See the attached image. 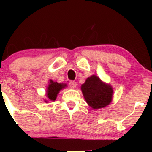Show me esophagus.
Returning a JSON list of instances; mask_svg holds the SVG:
<instances>
[{"label":"esophagus","instance_id":"esophagus-1","mask_svg":"<svg viewBox=\"0 0 152 152\" xmlns=\"http://www.w3.org/2000/svg\"><path fill=\"white\" fill-rule=\"evenodd\" d=\"M69 87L72 89H75L77 87V83L75 81H73V80H71V81H69Z\"/></svg>","mask_w":152,"mask_h":152}]
</instances>
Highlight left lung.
Instances as JSON below:
<instances>
[{
	"label": "left lung",
	"instance_id": "8db88e82",
	"mask_svg": "<svg viewBox=\"0 0 152 152\" xmlns=\"http://www.w3.org/2000/svg\"><path fill=\"white\" fill-rule=\"evenodd\" d=\"M81 91L87 103L93 109L107 107L112 100L113 88L103 83L96 75H93L81 85Z\"/></svg>",
	"mask_w": 152,
	"mask_h": 152
}]
</instances>
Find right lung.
Instances as JSON below:
<instances>
[{
    "instance_id": "1",
    "label": "right lung",
    "mask_w": 152,
    "mask_h": 152,
    "mask_svg": "<svg viewBox=\"0 0 152 152\" xmlns=\"http://www.w3.org/2000/svg\"><path fill=\"white\" fill-rule=\"evenodd\" d=\"M66 87V84H58L57 82H54L52 80H50V84L47 88V97L50 100H55L56 99L57 94L59 93L60 90Z\"/></svg>"
}]
</instances>
